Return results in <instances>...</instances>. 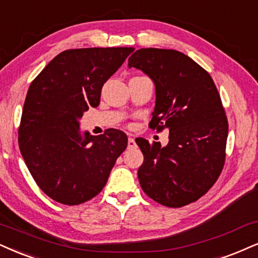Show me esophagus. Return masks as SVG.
I'll return each mask as SVG.
<instances>
[{"mask_svg":"<svg viewBox=\"0 0 258 258\" xmlns=\"http://www.w3.org/2000/svg\"><path fill=\"white\" fill-rule=\"evenodd\" d=\"M136 147V144H135V140L133 138H129L128 139V148H134Z\"/></svg>","mask_w":258,"mask_h":258,"instance_id":"1","label":"esophagus"}]
</instances>
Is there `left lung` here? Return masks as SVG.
Returning a JSON list of instances; mask_svg holds the SVG:
<instances>
[{"instance_id": "1", "label": "left lung", "mask_w": 258, "mask_h": 258, "mask_svg": "<svg viewBox=\"0 0 258 258\" xmlns=\"http://www.w3.org/2000/svg\"><path fill=\"white\" fill-rule=\"evenodd\" d=\"M155 86L149 128L168 129V144L139 138L144 154L138 171L142 190L160 205L183 207L205 195L225 163L228 123L211 75L176 50L140 49L128 59Z\"/></svg>"}]
</instances>
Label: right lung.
<instances>
[{
	"mask_svg": "<svg viewBox=\"0 0 258 258\" xmlns=\"http://www.w3.org/2000/svg\"><path fill=\"white\" fill-rule=\"evenodd\" d=\"M134 47L66 50L32 81L22 110L19 147L38 186L56 202L75 206L98 195L128 138L109 129L80 130L85 111L100 103L101 87Z\"/></svg>",
	"mask_w": 258,
	"mask_h": 258,
	"instance_id": "obj_1",
	"label": "right lung"
}]
</instances>
